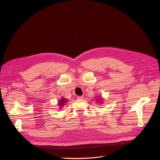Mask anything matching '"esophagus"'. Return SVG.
<instances>
[{
  "label": "esophagus",
  "mask_w": 160,
  "mask_h": 160,
  "mask_svg": "<svg viewBox=\"0 0 160 160\" xmlns=\"http://www.w3.org/2000/svg\"><path fill=\"white\" fill-rule=\"evenodd\" d=\"M77 98L78 100H82V99H83V96H78Z\"/></svg>",
  "instance_id": "esophagus-1"
}]
</instances>
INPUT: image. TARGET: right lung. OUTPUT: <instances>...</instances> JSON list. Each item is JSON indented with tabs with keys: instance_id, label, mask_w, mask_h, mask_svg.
Returning <instances> with one entry per match:
<instances>
[{
	"instance_id": "1",
	"label": "right lung",
	"mask_w": 160,
	"mask_h": 160,
	"mask_svg": "<svg viewBox=\"0 0 160 160\" xmlns=\"http://www.w3.org/2000/svg\"><path fill=\"white\" fill-rule=\"evenodd\" d=\"M66 103V100H65L64 98H62V100H60L59 101L58 105H60V106H61V107H62V105H64V103Z\"/></svg>"
}]
</instances>
